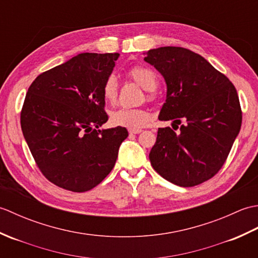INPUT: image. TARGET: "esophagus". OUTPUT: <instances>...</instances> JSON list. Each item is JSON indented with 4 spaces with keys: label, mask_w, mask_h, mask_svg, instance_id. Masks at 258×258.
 Listing matches in <instances>:
<instances>
[{
    "label": "esophagus",
    "mask_w": 258,
    "mask_h": 258,
    "mask_svg": "<svg viewBox=\"0 0 258 258\" xmlns=\"http://www.w3.org/2000/svg\"><path fill=\"white\" fill-rule=\"evenodd\" d=\"M141 132H142L141 128H131V130H128L130 134H140Z\"/></svg>",
    "instance_id": "obj_1"
}]
</instances>
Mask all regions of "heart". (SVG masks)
Returning a JSON list of instances; mask_svg holds the SVG:
<instances>
[{
	"instance_id": "b5f03b06",
	"label": "heart",
	"mask_w": 258,
	"mask_h": 258,
	"mask_svg": "<svg viewBox=\"0 0 258 258\" xmlns=\"http://www.w3.org/2000/svg\"><path fill=\"white\" fill-rule=\"evenodd\" d=\"M127 76L138 83L145 91H153L157 86V76L153 70L145 67H134L128 70ZM104 100L109 104H114L117 100L118 84L114 75H109L102 87ZM152 97V93H149ZM151 114L144 108H125L120 107L111 114V123L115 126L126 128H140L149 123Z\"/></svg>"
}]
</instances>
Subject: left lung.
Segmentation results:
<instances>
[{
    "instance_id": "8db88e82",
    "label": "left lung",
    "mask_w": 258,
    "mask_h": 258,
    "mask_svg": "<svg viewBox=\"0 0 258 258\" xmlns=\"http://www.w3.org/2000/svg\"><path fill=\"white\" fill-rule=\"evenodd\" d=\"M165 80L158 119L184 124L157 131L150 153L153 168L168 182L190 187L212 178L225 163L242 125L236 89L200 54L163 46L144 53ZM178 127V126H177Z\"/></svg>"
}]
</instances>
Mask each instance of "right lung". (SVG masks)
Returning <instances> with one entry per match:
<instances>
[{
    "label": "right lung",
    "mask_w": 258,
    "mask_h": 258,
    "mask_svg": "<svg viewBox=\"0 0 258 258\" xmlns=\"http://www.w3.org/2000/svg\"><path fill=\"white\" fill-rule=\"evenodd\" d=\"M118 53H82L37 76L26 93L21 127L43 175L58 187L86 191L112 171L125 127L103 128L104 82Z\"/></svg>",
    "instance_id": "1"
}]
</instances>
